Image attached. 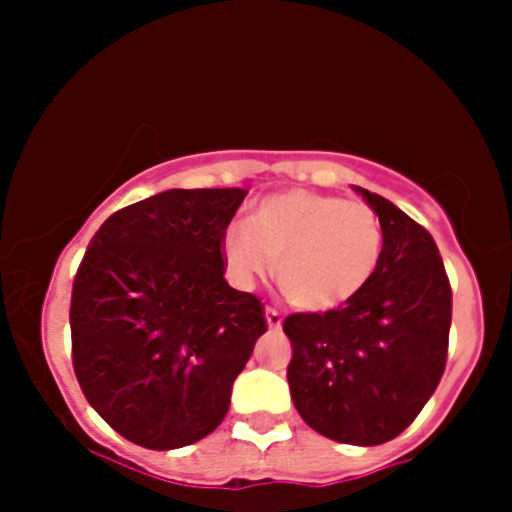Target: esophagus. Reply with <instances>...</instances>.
<instances>
[{"label": "esophagus", "mask_w": 512, "mask_h": 512, "mask_svg": "<svg viewBox=\"0 0 512 512\" xmlns=\"http://www.w3.org/2000/svg\"><path fill=\"white\" fill-rule=\"evenodd\" d=\"M265 319H267V327H270V329H280L282 327V314L277 312V309L267 307L265 309Z\"/></svg>", "instance_id": "34e87169"}]
</instances>
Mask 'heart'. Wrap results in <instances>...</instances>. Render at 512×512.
<instances>
[{
    "mask_svg": "<svg viewBox=\"0 0 512 512\" xmlns=\"http://www.w3.org/2000/svg\"><path fill=\"white\" fill-rule=\"evenodd\" d=\"M384 252L379 215L361 200L285 190L257 203L247 225H230L223 255L232 277L250 285L277 260V285L307 312H332L374 280Z\"/></svg>",
    "mask_w": 512,
    "mask_h": 512,
    "instance_id": "heart-1",
    "label": "heart"
}]
</instances>
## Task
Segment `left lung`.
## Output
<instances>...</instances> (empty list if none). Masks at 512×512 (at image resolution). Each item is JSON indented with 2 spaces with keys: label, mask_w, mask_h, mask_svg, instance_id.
Returning a JSON list of instances; mask_svg holds the SVG:
<instances>
[{
  "label": "left lung",
  "mask_w": 512,
  "mask_h": 512,
  "mask_svg": "<svg viewBox=\"0 0 512 512\" xmlns=\"http://www.w3.org/2000/svg\"><path fill=\"white\" fill-rule=\"evenodd\" d=\"M354 190L384 227L381 265L344 307L289 314L287 381L309 428L349 446H379L411 426L441 381L451 285L428 230L381 195Z\"/></svg>",
  "instance_id": "obj_1"
}]
</instances>
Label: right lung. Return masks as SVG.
<instances>
[{"label": "right lung", "instance_id": "obj_1", "mask_svg": "<svg viewBox=\"0 0 512 512\" xmlns=\"http://www.w3.org/2000/svg\"><path fill=\"white\" fill-rule=\"evenodd\" d=\"M242 188L165 190L113 213L71 292L74 371L96 414L151 451L223 423L267 332L255 294L225 280L223 237Z\"/></svg>", "mask_w": 512, "mask_h": 512}]
</instances>
